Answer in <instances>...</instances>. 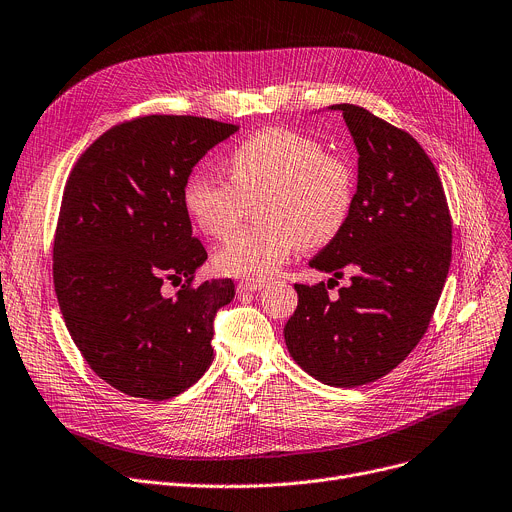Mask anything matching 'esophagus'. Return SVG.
I'll list each match as a JSON object with an SVG mask.
<instances>
[{
	"mask_svg": "<svg viewBox=\"0 0 512 512\" xmlns=\"http://www.w3.org/2000/svg\"><path fill=\"white\" fill-rule=\"evenodd\" d=\"M261 288H265V282L263 280H243L241 284H238V292H257V290H261Z\"/></svg>",
	"mask_w": 512,
	"mask_h": 512,
	"instance_id": "obj_1",
	"label": "esophagus"
}]
</instances>
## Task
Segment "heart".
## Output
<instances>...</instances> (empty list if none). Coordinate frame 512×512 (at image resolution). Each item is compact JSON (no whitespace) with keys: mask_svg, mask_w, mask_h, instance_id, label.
<instances>
[{"mask_svg":"<svg viewBox=\"0 0 512 512\" xmlns=\"http://www.w3.org/2000/svg\"><path fill=\"white\" fill-rule=\"evenodd\" d=\"M230 183L195 170L183 185V206L201 234L226 238L241 224L247 201L263 197V226L234 236L216 255L224 276L265 280L300 247L317 249L342 232L354 206V168L315 135L263 127L226 158Z\"/></svg>","mask_w":512,"mask_h":512,"instance_id":"heart-1","label":"heart"}]
</instances>
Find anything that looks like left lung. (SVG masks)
Wrapping results in <instances>:
<instances>
[{
    "instance_id": "1",
    "label": "left lung",
    "mask_w": 512,
    "mask_h": 512,
    "mask_svg": "<svg viewBox=\"0 0 512 512\" xmlns=\"http://www.w3.org/2000/svg\"><path fill=\"white\" fill-rule=\"evenodd\" d=\"M342 111L358 150V187L346 226L309 265L341 277L294 284L298 306L284 327L294 362L331 387L377 381L426 333L451 265L453 224L445 189L410 133L356 105Z\"/></svg>"
}]
</instances>
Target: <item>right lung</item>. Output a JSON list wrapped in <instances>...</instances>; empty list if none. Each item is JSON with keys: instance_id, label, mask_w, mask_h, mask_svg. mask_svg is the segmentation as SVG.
Here are the masks:
<instances>
[{"instance_id": "1", "label": "right lung", "mask_w": 512, "mask_h": 512, "mask_svg": "<svg viewBox=\"0 0 512 512\" xmlns=\"http://www.w3.org/2000/svg\"><path fill=\"white\" fill-rule=\"evenodd\" d=\"M238 129L191 115H146L105 131L65 183L53 284L74 344L98 377L129 397L162 401L214 360V317L232 280L193 286L208 259L193 236L183 185ZM164 281H183L175 299Z\"/></svg>"}]
</instances>
